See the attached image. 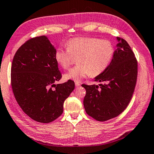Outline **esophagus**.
<instances>
[{
    "label": "esophagus",
    "mask_w": 154,
    "mask_h": 154,
    "mask_svg": "<svg viewBox=\"0 0 154 154\" xmlns=\"http://www.w3.org/2000/svg\"><path fill=\"white\" fill-rule=\"evenodd\" d=\"M75 87H80V84L79 82H75Z\"/></svg>",
    "instance_id": "34e87169"
}]
</instances>
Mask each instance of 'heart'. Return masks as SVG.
I'll use <instances>...</instances> for the list:
<instances>
[{
  "mask_svg": "<svg viewBox=\"0 0 154 154\" xmlns=\"http://www.w3.org/2000/svg\"><path fill=\"white\" fill-rule=\"evenodd\" d=\"M66 48H57L55 59L62 68L66 69L77 58L76 66L65 74L67 80L80 82L91 75L97 76L106 70L113 58L114 48L108 40L95 37L74 38L66 43Z\"/></svg>",
  "mask_w": 154,
  "mask_h": 154,
  "instance_id": "1",
  "label": "heart"
}]
</instances>
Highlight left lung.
Here are the masks:
<instances>
[{"label":"left lung","instance_id":"1","mask_svg":"<svg viewBox=\"0 0 154 154\" xmlns=\"http://www.w3.org/2000/svg\"><path fill=\"white\" fill-rule=\"evenodd\" d=\"M117 49L105 71L95 78L98 85L82 87L86 89L84 107L87 114L100 122L118 116L124 112L133 97L138 66L133 51L125 39L117 38Z\"/></svg>","mask_w":154,"mask_h":154}]
</instances>
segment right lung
Segmentation results:
<instances>
[{
    "label": "right lung",
    "instance_id": "1",
    "mask_svg": "<svg viewBox=\"0 0 154 154\" xmlns=\"http://www.w3.org/2000/svg\"><path fill=\"white\" fill-rule=\"evenodd\" d=\"M55 51L47 36L32 38L18 48L11 69L17 103L29 118L41 123H49L60 116L65 100L75 87L71 80L55 85L62 77Z\"/></svg>",
    "mask_w": 154,
    "mask_h": 154
}]
</instances>
